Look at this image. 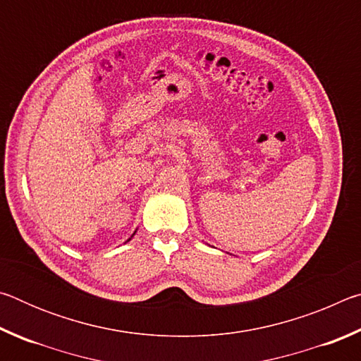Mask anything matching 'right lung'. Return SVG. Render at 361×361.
Returning <instances> with one entry per match:
<instances>
[{"instance_id":"right-lung-1","label":"right lung","mask_w":361,"mask_h":361,"mask_svg":"<svg viewBox=\"0 0 361 361\" xmlns=\"http://www.w3.org/2000/svg\"><path fill=\"white\" fill-rule=\"evenodd\" d=\"M135 232H137V231H135ZM135 232H133V234L130 235V239H132V237H133V235H135ZM130 239H129V240H130ZM129 240H127V242H129Z\"/></svg>"}]
</instances>
